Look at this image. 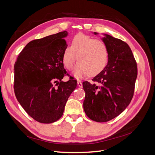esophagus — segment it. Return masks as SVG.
<instances>
[{"label": "esophagus", "mask_w": 155, "mask_h": 155, "mask_svg": "<svg viewBox=\"0 0 155 155\" xmlns=\"http://www.w3.org/2000/svg\"><path fill=\"white\" fill-rule=\"evenodd\" d=\"M77 84H78V86L79 87H80V88H81L82 87H83V84H82V83L81 82V81H78L77 82Z\"/></svg>", "instance_id": "1"}]
</instances>
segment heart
Returning <instances> with one entry per match:
<instances>
[{"instance_id":"b5f03b06","label":"heart","mask_w":155,"mask_h":155,"mask_svg":"<svg viewBox=\"0 0 155 155\" xmlns=\"http://www.w3.org/2000/svg\"><path fill=\"white\" fill-rule=\"evenodd\" d=\"M109 58V50L104 42L79 34L71 41V46L64 48L62 60L68 70H72L77 59L78 63L75 67L73 75L81 79L88 74L95 76L105 68Z\"/></svg>"}]
</instances>
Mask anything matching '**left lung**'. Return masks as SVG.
Masks as SVG:
<instances>
[{
    "label": "left lung",
    "instance_id": "left-lung-1",
    "mask_svg": "<svg viewBox=\"0 0 155 155\" xmlns=\"http://www.w3.org/2000/svg\"><path fill=\"white\" fill-rule=\"evenodd\" d=\"M103 35L101 40L109 50L107 64L92 79L96 83H83L85 92L84 111L97 122L111 120L126 109L133 98L138 74L137 63L129 45L110 35Z\"/></svg>",
    "mask_w": 155,
    "mask_h": 155
}]
</instances>
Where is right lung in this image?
Returning a JSON list of instances; mask_svg holds the SVG:
<instances>
[{"label": "right lung", "instance_id": "1", "mask_svg": "<svg viewBox=\"0 0 155 155\" xmlns=\"http://www.w3.org/2000/svg\"><path fill=\"white\" fill-rule=\"evenodd\" d=\"M63 31L31 41L14 65V91L17 101L32 118L51 124L62 116L70 95L77 86L74 79L62 81L67 74L62 60L68 45Z\"/></svg>", "mask_w": 155, "mask_h": 155}]
</instances>
